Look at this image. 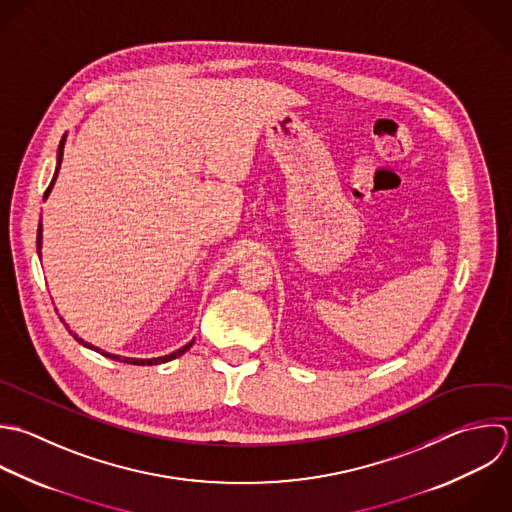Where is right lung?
<instances>
[{"mask_svg":"<svg viewBox=\"0 0 512 512\" xmlns=\"http://www.w3.org/2000/svg\"><path fill=\"white\" fill-rule=\"evenodd\" d=\"M63 143H65V135H63V139H61V143H59V149H57V167H55V175H53V179H51V183H49V187L45 189V195H43V201L47 199V195L51 193V187H53V183H55V179H57V173H59V167H61V157H63ZM41 251V223H39V229H37V253ZM39 257H41V253H39ZM61 319V317H59ZM63 321V319H61ZM63 325H65V321H63ZM67 327V325H65ZM69 331V329H67ZM71 333V331H69ZM73 335V339L77 341V343H81L83 347H87V349H93V351H97L99 355H103V357H109V359H113V361H119V363H127V365H161V363H167V361H171V359H177V357H181L185 351H189L191 347H193V341H189L185 347H181V349H177V351H173V353H169V355H165V357H157V359H131V357H119V355H111V353H105V351H101V349H97V347H93V345H89V343H85L83 339H79L75 333H71Z\"/></svg>","mask_w":512,"mask_h":512,"instance_id":"1","label":"right lung"}]
</instances>
